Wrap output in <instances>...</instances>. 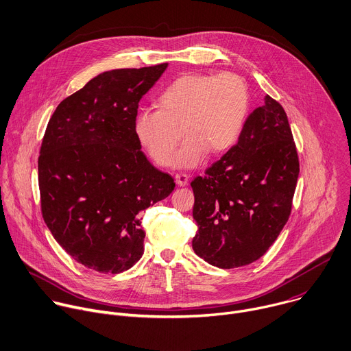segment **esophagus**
Returning <instances> with one entry per match:
<instances>
[{
    "mask_svg": "<svg viewBox=\"0 0 351 351\" xmlns=\"http://www.w3.org/2000/svg\"><path fill=\"white\" fill-rule=\"evenodd\" d=\"M188 181H189V176L185 173H180L176 176V184L178 186H185L188 184Z\"/></svg>",
    "mask_w": 351,
    "mask_h": 351,
    "instance_id": "1",
    "label": "esophagus"
}]
</instances>
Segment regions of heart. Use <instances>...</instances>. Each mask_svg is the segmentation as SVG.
<instances>
[{"label":"heart","instance_id":"heart-1","mask_svg":"<svg viewBox=\"0 0 351 351\" xmlns=\"http://www.w3.org/2000/svg\"><path fill=\"white\" fill-rule=\"evenodd\" d=\"M250 104V89L243 77L186 73L158 96V110L137 112L134 134L159 166H169L173 160L176 167L193 169L208 151L218 155L237 143ZM182 132L187 138L175 156Z\"/></svg>","mask_w":351,"mask_h":351}]
</instances>
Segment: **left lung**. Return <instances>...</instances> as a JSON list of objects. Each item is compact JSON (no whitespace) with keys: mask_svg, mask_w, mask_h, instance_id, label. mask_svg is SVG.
<instances>
[{"mask_svg":"<svg viewBox=\"0 0 351 351\" xmlns=\"http://www.w3.org/2000/svg\"><path fill=\"white\" fill-rule=\"evenodd\" d=\"M298 176L287 114L266 96L247 118L237 144L191 182L196 255L221 269L265 255L289 218Z\"/></svg>","mask_w":351,"mask_h":351,"instance_id":"left-lung-1","label":"left lung"}]
</instances>
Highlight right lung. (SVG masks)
<instances>
[{"instance_id":"right-lung-1","label":"right lung","mask_w":351,"mask_h":351,"mask_svg":"<svg viewBox=\"0 0 351 351\" xmlns=\"http://www.w3.org/2000/svg\"><path fill=\"white\" fill-rule=\"evenodd\" d=\"M167 63L106 71L64 99L38 158L44 221L78 263L100 273L130 269L144 252L143 211L176 184L155 169L134 134L141 97Z\"/></svg>"}]
</instances>
